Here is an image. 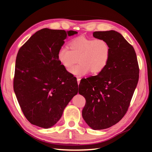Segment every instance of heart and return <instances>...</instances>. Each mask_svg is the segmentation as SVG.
<instances>
[{
    "mask_svg": "<svg viewBox=\"0 0 152 152\" xmlns=\"http://www.w3.org/2000/svg\"><path fill=\"white\" fill-rule=\"evenodd\" d=\"M91 56L95 59V65H100L102 60V53L101 52L100 48L98 47H93L91 50Z\"/></svg>",
    "mask_w": 152,
    "mask_h": 152,
    "instance_id": "1",
    "label": "heart"
}]
</instances>
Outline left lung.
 I'll use <instances>...</instances> for the list:
<instances>
[{
    "label": "left lung",
    "instance_id": "left-lung-1",
    "mask_svg": "<svg viewBox=\"0 0 152 152\" xmlns=\"http://www.w3.org/2000/svg\"><path fill=\"white\" fill-rule=\"evenodd\" d=\"M66 37L64 30L43 28L23 45L16 57L14 92L25 117L38 127L53 126L78 93L76 78L59 59Z\"/></svg>",
    "mask_w": 152,
    "mask_h": 152
}]
</instances>
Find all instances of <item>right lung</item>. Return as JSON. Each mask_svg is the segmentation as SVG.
Instances as JSON below:
<instances>
[{
  "label": "right lung",
  "mask_w": 152,
  "mask_h": 152,
  "mask_svg": "<svg viewBox=\"0 0 152 152\" xmlns=\"http://www.w3.org/2000/svg\"><path fill=\"white\" fill-rule=\"evenodd\" d=\"M96 38L108 46L106 64L98 75L82 79L79 93L86 99L82 117L93 129H104L117 124L127 113L139 78L133 47L115 31H96ZM93 77L89 83L87 79Z\"/></svg>",
  "instance_id": "add662e5"
}]
</instances>
